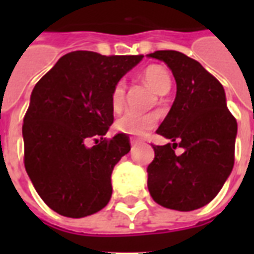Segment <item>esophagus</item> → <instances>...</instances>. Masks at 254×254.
I'll use <instances>...</instances> for the list:
<instances>
[{
    "label": "esophagus",
    "instance_id": "34e87169",
    "mask_svg": "<svg viewBox=\"0 0 254 254\" xmlns=\"http://www.w3.org/2000/svg\"><path fill=\"white\" fill-rule=\"evenodd\" d=\"M130 145H132V148H136L138 145V141H136V140H130Z\"/></svg>",
    "mask_w": 254,
    "mask_h": 254
}]
</instances>
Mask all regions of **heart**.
I'll use <instances>...</instances> for the list:
<instances>
[{
  "label": "heart",
  "mask_w": 254,
  "mask_h": 254,
  "mask_svg": "<svg viewBox=\"0 0 254 254\" xmlns=\"http://www.w3.org/2000/svg\"><path fill=\"white\" fill-rule=\"evenodd\" d=\"M143 78L154 92L158 95L167 94L171 88V76L165 67L159 65H151L143 73ZM111 107L120 111L125 102V83L120 80L111 91ZM155 118L148 114L136 111H127L116 121L117 130L130 134L133 137H143L154 127Z\"/></svg>",
  "instance_id": "b5f03b06"
}]
</instances>
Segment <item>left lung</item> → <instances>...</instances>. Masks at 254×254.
Instances as JSON below:
<instances>
[{
	"label": "left lung",
	"mask_w": 254,
	"mask_h": 254,
	"mask_svg": "<svg viewBox=\"0 0 254 254\" xmlns=\"http://www.w3.org/2000/svg\"><path fill=\"white\" fill-rule=\"evenodd\" d=\"M170 67L177 94L156 132L171 140L154 145L148 190L162 207L193 211L213 200L234 166L237 121L222 84L200 63L174 50L148 54ZM184 148L176 155V145Z\"/></svg>",
	"instance_id": "obj_1"
}]
</instances>
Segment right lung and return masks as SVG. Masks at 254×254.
Here are the masks:
<instances>
[{
    "label": "right lung",
    "instance_id": "add662e5",
    "mask_svg": "<svg viewBox=\"0 0 254 254\" xmlns=\"http://www.w3.org/2000/svg\"><path fill=\"white\" fill-rule=\"evenodd\" d=\"M141 60L72 52L32 89L23 125L25 170L42 200L60 215L84 218L110 201L113 169L130 151L125 133L103 137L114 121L111 91Z\"/></svg>",
    "mask_w": 254,
    "mask_h": 254
}]
</instances>
